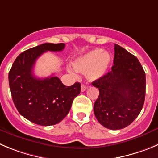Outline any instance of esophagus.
Here are the masks:
<instances>
[{
	"label": "esophagus",
	"mask_w": 158,
	"mask_h": 158,
	"mask_svg": "<svg viewBox=\"0 0 158 158\" xmlns=\"http://www.w3.org/2000/svg\"><path fill=\"white\" fill-rule=\"evenodd\" d=\"M87 89V86H85V85H82L81 86V92H84Z\"/></svg>",
	"instance_id": "obj_1"
}]
</instances>
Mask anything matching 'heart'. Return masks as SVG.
Here are the masks:
<instances>
[{"instance_id": "heart-1", "label": "heart", "mask_w": 158, "mask_h": 158, "mask_svg": "<svg viewBox=\"0 0 158 158\" xmlns=\"http://www.w3.org/2000/svg\"><path fill=\"white\" fill-rule=\"evenodd\" d=\"M111 61V56L101 49H94L81 54L72 61V66L79 72L86 73L88 79L97 80L106 74Z\"/></svg>"}]
</instances>
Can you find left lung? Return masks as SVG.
I'll use <instances>...</instances> for the list:
<instances>
[{
    "label": "left lung",
    "mask_w": 158,
    "mask_h": 158,
    "mask_svg": "<svg viewBox=\"0 0 158 158\" xmlns=\"http://www.w3.org/2000/svg\"><path fill=\"white\" fill-rule=\"evenodd\" d=\"M111 71L92 85L99 89L94 111L105 128L118 130L129 126L137 118L145 100V72L139 60L114 44Z\"/></svg>",
    "instance_id": "1"
}]
</instances>
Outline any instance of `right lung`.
I'll use <instances>...</instances> for the list:
<instances>
[{"label": "right lung", "mask_w": 158, "mask_h": 158, "mask_svg": "<svg viewBox=\"0 0 158 158\" xmlns=\"http://www.w3.org/2000/svg\"><path fill=\"white\" fill-rule=\"evenodd\" d=\"M64 44H46L19 54L8 74L11 97L19 114L40 126L57 124L65 118L81 85L66 86L57 76L39 79L33 75L38 57L46 51H61Z\"/></svg>", "instance_id": "add662e5"}]
</instances>
